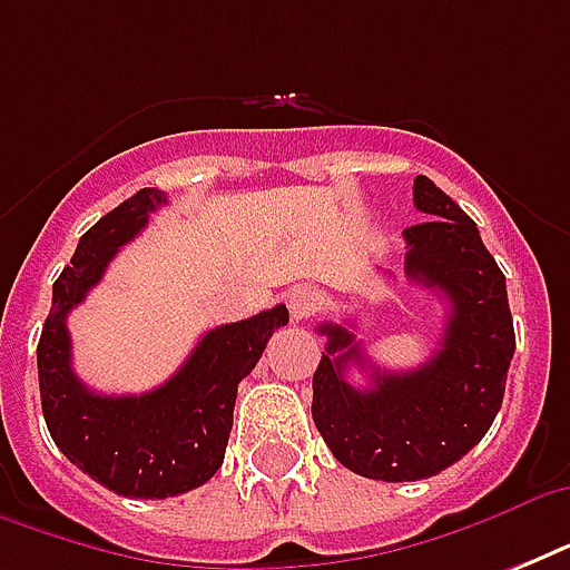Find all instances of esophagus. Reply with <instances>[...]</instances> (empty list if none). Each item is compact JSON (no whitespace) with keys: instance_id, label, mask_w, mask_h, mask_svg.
I'll list each match as a JSON object with an SVG mask.
<instances>
[{"instance_id":"obj_1","label":"esophagus","mask_w":570,"mask_h":570,"mask_svg":"<svg viewBox=\"0 0 570 570\" xmlns=\"http://www.w3.org/2000/svg\"><path fill=\"white\" fill-rule=\"evenodd\" d=\"M286 304H289V316L295 322H302L313 316V311L320 307V293L311 289V286H295L293 293L286 295Z\"/></svg>"}]
</instances>
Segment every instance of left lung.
<instances>
[{"label": "left lung", "mask_w": 570, "mask_h": 570, "mask_svg": "<svg viewBox=\"0 0 570 570\" xmlns=\"http://www.w3.org/2000/svg\"><path fill=\"white\" fill-rule=\"evenodd\" d=\"M414 206L429 218L402 230L405 275L450 304L441 348L390 373L370 364L352 331L325 322L328 346L313 375V423L334 459L381 482L429 479L468 455L503 405L514 355L505 275L476 222L429 177L414 180ZM348 365L370 368L374 387L348 385Z\"/></svg>", "instance_id": "obj_1"}]
</instances>
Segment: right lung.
<instances>
[{
	"instance_id": "obj_1",
	"label": "right lung",
	"mask_w": 570,
	"mask_h": 570,
	"mask_svg": "<svg viewBox=\"0 0 570 570\" xmlns=\"http://www.w3.org/2000/svg\"><path fill=\"white\" fill-rule=\"evenodd\" d=\"M163 204L165 191L141 189L85 233L52 284L38 343L40 405L56 446L94 482L138 500L186 494L215 476L233 429L236 387L257 366L268 337L289 322V311L277 304L206 331L186 364L150 393L102 396L85 387L70 364L67 313Z\"/></svg>"
}]
</instances>
